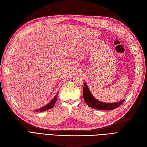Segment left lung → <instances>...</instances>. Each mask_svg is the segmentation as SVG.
I'll list each match as a JSON object with an SVG mask.
<instances>
[{
  "label": "left lung",
  "instance_id": "left-lung-1",
  "mask_svg": "<svg viewBox=\"0 0 147 147\" xmlns=\"http://www.w3.org/2000/svg\"><path fill=\"white\" fill-rule=\"evenodd\" d=\"M83 98L87 105L97 110H113L119 107L124 102V100L115 103H105L99 101L93 96L86 83H84L83 86Z\"/></svg>",
  "mask_w": 147,
  "mask_h": 147
}]
</instances>
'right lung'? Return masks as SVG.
I'll return each instance as SVG.
<instances>
[{
    "label": "right lung",
    "instance_id": "add662e5",
    "mask_svg": "<svg viewBox=\"0 0 147 147\" xmlns=\"http://www.w3.org/2000/svg\"><path fill=\"white\" fill-rule=\"evenodd\" d=\"M58 93H57V94H56V95L54 96V98H53L52 100L49 103V104H47V105H45V106H43V107L40 108L38 109H36L35 112H43V111L49 110V109H51L54 107L55 104V103H56V101H57Z\"/></svg>",
    "mask_w": 147,
    "mask_h": 147
}]
</instances>
